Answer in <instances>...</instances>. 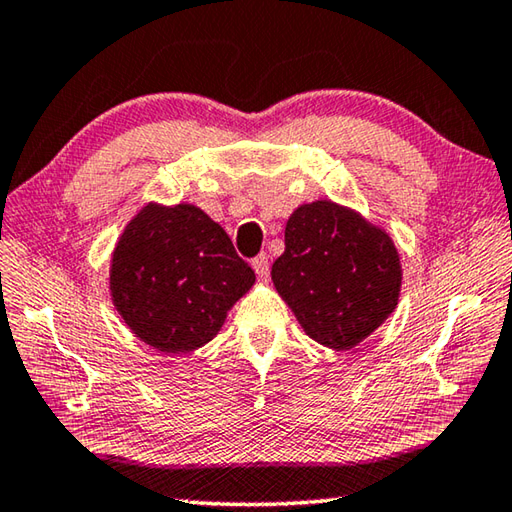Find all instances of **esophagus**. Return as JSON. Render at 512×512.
Returning <instances> with one entry per match:
<instances>
[{"label":"esophagus","mask_w":512,"mask_h":512,"mask_svg":"<svg viewBox=\"0 0 512 512\" xmlns=\"http://www.w3.org/2000/svg\"><path fill=\"white\" fill-rule=\"evenodd\" d=\"M251 267H254L258 279H263V281L270 279V261H267V254H258L254 261H251Z\"/></svg>","instance_id":"obj_1"}]
</instances>
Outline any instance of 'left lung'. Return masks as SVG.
Here are the masks:
<instances>
[{
  "mask_svg": "<svg viewBox=\"0 0 512 512\" xmlns=\"http://www.w3.org/2000/svg\"><path fill=\"white\" fill-rule=\"evenodd\" d=\"M400 258L387 233L333 202L299 206L285 227L272 281L303 330L346 351L398 303Z\"/></svg>",
  "mask_w": 512,
  "mask_h": 512,
  "instance_id": "obj_1",
  "label": "left lung"
}]
</instances>
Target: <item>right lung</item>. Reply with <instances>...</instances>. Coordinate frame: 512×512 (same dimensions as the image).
Wrapping results in <instances>:
<instances>
[{
  "label": "right lung",
  "instance_id": "right-lung-1",
  "mask_svg": "<svg viewBox=\"0 0 512 512\" xmlns=\"http://www.w3.org/2000/svg\"><path fill=\"white\" fill-rule=\"evenodd\" d=\"M256 281L218 222L191 204L146 206L114 249L110 290L134 335L161 353H186L218 335Z\"/></svg>",
  "mask_w": 512,
  "mask_h": 512
}]
</instances>
